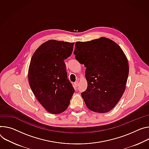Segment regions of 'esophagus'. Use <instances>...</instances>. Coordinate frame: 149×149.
<instances>
[{
	"label": "esophagus",
	"mask_w": 149,
	"mask_h": 149,
	"mask_svg": "<svg viewBox=\"0 0 149 149\" xmlns=\"http://www.w3.org/2000/svg\"><path fill=\"white\" fill-rule=\"evenodd\" d=\"M78 86V81H75V82L74 83V86L75 87H77Z\"/></svg>",
	"instance_id": "obj_1"
}]
</instances>
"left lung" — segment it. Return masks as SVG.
<instances>
[{"label":"left lung","instance_id":"8db88e82","mask_svg":"<svg viewBox=\"0 0 149 149\" xmlns=\"http://www.w3.org/2000/svg\"><path fill=\"white\" fill-rule=\"evenodd\" d=\"M74 54L86 68L87 88L81 96L87 107L98 113L110 111L127 84L129 67L123 50L112 40L101 37L76 42Z\"/></svg>","mask_w":149,"mask_h":149}]
</instances>
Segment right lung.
Returning a JSON list of instances; mask_svg holds the SVG:
<instances>
[{
  "instance_id": "obj_1",
  "label": "right lung",
  "mask_w": 149,
  "mask_h": 149,
  "mask_svg": "<svg viewBox=\"0 0 149 149\" xmlns=\"http://www.w3.org/2000/svg\"><path fill=\"white\" fill-rule=\"evenodd\" d=\"M74 43L50 40L40 45L31 58L29 81L36 99L53 114L64 112L75 91L68 79L63 62L70 57Z\"/></svg>"
}]
</instances>
